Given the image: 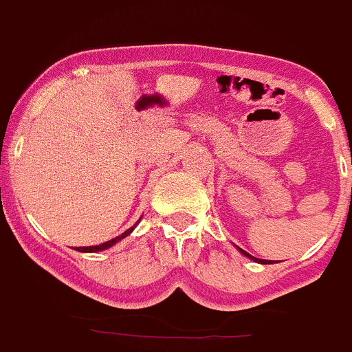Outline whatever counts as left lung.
I'll use <instances>...</instances> for the list:
<instances>
[{
  "mask_svg": "<svg viewBox=\"0 0 352 352\" xmlns=\"http://www.w3.org/2000/svg\"><path fill=\"white\" fill-rule=\"evenodd\" d=\"M241 254H245V256H247V257H250V259H254V261H257V259H256V257H252V256H250V254H247V252H245V250H241ZM259 263H263V264H266V263H272V261H266V259H259Z\"/></svg>",
  "mask_w": 352,
  "mask_h": 352,
  "instance_id": "8db88e82",
  "label": "left lung"
}]
</instances>
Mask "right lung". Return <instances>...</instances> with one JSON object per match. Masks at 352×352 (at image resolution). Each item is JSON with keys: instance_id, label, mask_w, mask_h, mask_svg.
<instances>
[{"instance_id": "add662e5", "label": "right lung", "mask_w": 352, "mask_h": 352, "mask_svg": "<svg viewBox=\"0 0 352 352\" xmlns=\"http://www.w3.org/2000/svg\"><path fill=\"white\" fill-rule=\"evenodd\" d=\"M132 229H133V227H132ZM132 229H129V231H125V232H123V234L116 236V238L109 239V241H105V243H102V245H96V247H79V248H77V250H79V252H98V250H105V248L113 247V245L116 243V241H120L121 238H125V236H129L130 232H132Z\"/></svg>"}]
</instances>
